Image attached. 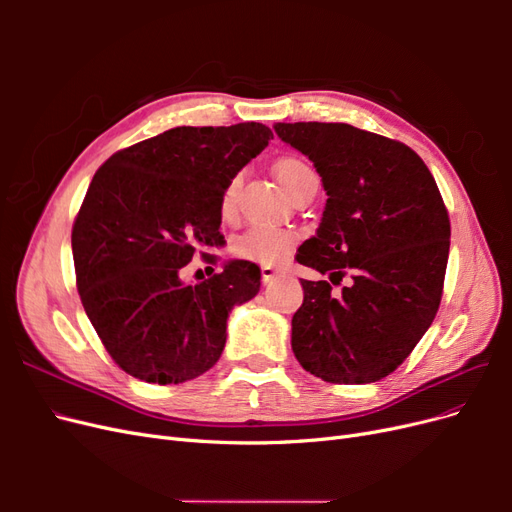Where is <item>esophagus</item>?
Returning <instances> with one entry per match:
<instances>
[{
    "instance_id": "34e87169",
    "label": "esophagus",
    "mask_w": 512,
    "mask_h": 512,
    "mask_svg": "<svg viewBox=\"0 0 512 512\" xmlns=\"http://www.w3.org/2000/svg\"><path fill=\"white\" fill-rule=\"evenodd\" d=\"M260 273H262V282L265 284H271L277 275H280V269H275V267H262L260 269Z\"/></svg>"
}]
</instances>
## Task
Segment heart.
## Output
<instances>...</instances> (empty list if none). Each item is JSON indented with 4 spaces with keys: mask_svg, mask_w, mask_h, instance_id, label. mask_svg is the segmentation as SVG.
Listing matches in <instances>:
<instances>
[{
    "mask_svg": "<svg viewBox=\"0 0 512 512\" xmlns=\"http://www.w3.org/2000/svg\"><path fill=\"white\" fill-rule=\"evenodd\" d=\"M275 175L284 185V190L294 196L301 185L316 177L312 166L305 164L299 158H284L275 164ZM241 185V175H235L222 192V213L228 215L235 211L237 192ZM294 245V235L286 228L273 226V224H252L245 232L232 241V252L243 260L258 262V265H275V262L284 260Z\"/></svg>",
    "mask_w": 512,
    "mask_h": 512,
    "instance_id": "b5f03b06",
    "label": "heart"
}]
</instances>
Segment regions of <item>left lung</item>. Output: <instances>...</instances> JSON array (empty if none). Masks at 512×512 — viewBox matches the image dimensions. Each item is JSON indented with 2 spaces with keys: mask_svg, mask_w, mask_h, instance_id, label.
I'll return each mask as SVG.
<instances>
[{
  "mask_svg": "<svg viewBox=\"0 0 512 512\" xmlns=\"http://www.w3.org/2000/svg\"><path fill=\"white\" fill-rule=\"evenodd\" d=\"M314 162L327 192L316 237L297 260L339 284L301 280L292 352L333 384H367L395 371L440 307L451 222L425 162L404 143L348 123H275Z\"/></svg>",
  "mask_w": 512,
  "mask_h": 512,
  "instance_id": "left-lung-1",
  "label": "left lung"
}]
</instances>
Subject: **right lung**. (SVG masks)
I'll return each instance as SVG.
<instances>
[{
	"mask_svg": "<svg viewBox=\"0 0 512 512\" xmlns=\"http://www.w3.org/2000/svg\"><path fill=\"white\" fill-rule=\"evenodd\" d=\"M271 138L256 121L181 126L117 151L91 179L72 228L76 288L126 374L179 384L218 363L228 314L256 297L260 269L228 260L194 286L181 269L226 243L222 192Z\"/></svg>",
	"mask_w": 512,
	"mask_h": 512,
	"instance_id": "1",
	"label": "right lung"
}]
</instances>
